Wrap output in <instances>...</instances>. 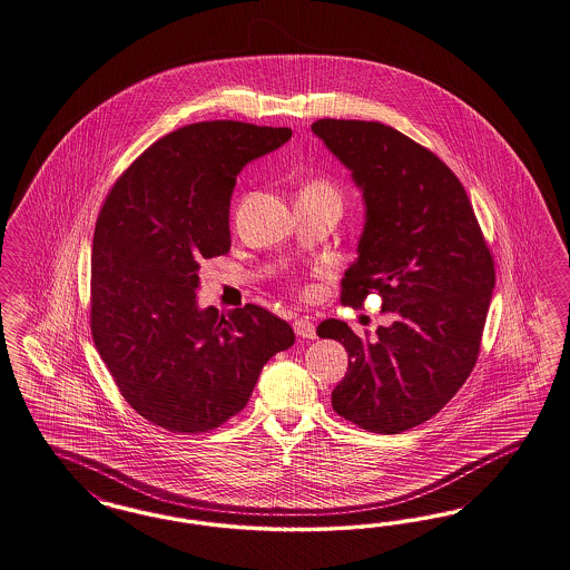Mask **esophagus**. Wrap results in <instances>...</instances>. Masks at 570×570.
Returning <instances> with one entry per match:
<instances>
[{
  "instance_id": "34e87169",
  "label": "esophagus",
  "mask_w": 570,
  "mask_h": 570,
  "mask_svg": "<svg viewBox=\"0 0 570 570\" xmlns=\"http://www.w3.org/2000/svg\"><path fill=\"white\" fill-rule=\"evenodd\" d=\"M295 333L301 336V338H315V326L314 322L309 320V317H298L295 320Z\"/></svg>"
}]
</instances>
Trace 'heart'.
<instances>
[{
	"instance_id": "1",
	"label": "heart",
	"mask_w": 570,
	"mask_h": 570,
	"mask_svg": "<svg viewBox=\"0 0 570 570\" xmlns=\"http://www.w3.org/2000/svg\"><path fill=\"white\" fill-rule=\"evenodd\" d=\"M305 191H312V194H326V196L336 197L333 187H331L326 180H315V183H312Z\"/></svg>"
}]
</instances>
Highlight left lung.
<instances>
[{
    "label": "left lung",
    "instance_id": "left-lung-1",
    "mask_svg": "<svg viewBox=\"0 0 570 570\" xmlns=\"http://www.w3.org/2000/svg\"><path fill=\"white\" fill-rule=\"evenodd\" d=\"M312 130L352 170L366 206L341 301L362 307L379 293L395 315L373 341L341 320L317 326L350 355L333 409L368 432H406L440 413L475 366L491 250L463 185L430 149L379 121L317 119Z\"/></svg>",
    "mask_w": 570,
    "mask_h": 570
}]
</instances>
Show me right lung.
<instances>
[{
    "mask_svg": "<svg viewBox=\"0 0 570 570\" xmlns=\"http://www.w3.org/2000/svg\"><path fill=\"white\" fill-rule=\"evenodd\" d=\"M291 137L232 119L183 126L145 149L100 208L92 338L126 402L168 432L223 425L267 360L295 345L291 324L258 305L218 315L196 298L202 258L232 248L237 175Z\"/></svg>",
    "mask_w": 570,
    "mask_h": 570,
    "instance_id": "1",
    "label": "right lung"
}]
</instances>
